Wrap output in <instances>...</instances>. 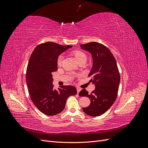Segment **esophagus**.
<instances>
[{
    "mask_svg": "<svg viewBox=\"0 0 148 148\" xmlns=\"http://www.w3.org/2000/svg\"><path fill=\"white\" fill-rule=\"evenodd\" d=\"M77 93L78 94V93L79 92V91H81V88H79L77 87Z\"/></svg>",
    "mask_w": 148,
    "mask_h": 148,
    "instance_id": "34e87169",
    "label": "esophagus"
}]
</instances>
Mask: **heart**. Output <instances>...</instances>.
<instances>
[{"label": "heart", "mask_w": 148, "mask_h": 148, "mask_svg": "<svg viewBox=\"0 0 148 148\" xmlns=\"http://www.w3.org/2000/svg\"><path fill=\"white\" fill-rule=\"evenodd\" d=\"M73 54L77 59V62H79L82 60H86V56L84 52L80 51H75L73 52ZM64 56L63 55H60L59 56L57 59V64L60 65H61L62 60H63Z\"/></svg>", "instance_id": "1"}]
</instances>
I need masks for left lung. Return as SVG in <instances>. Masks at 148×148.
Here are the masks:
<instances>
[{
  "mask_svg": "<svg viewBox=\"0 0 148 148\" xmlns=\"http://www.w3.org/2000/svg\"><path fill=\"white\" fill-rule=\"evenodd\" d=\"M80 47L91 54L92 66L88 77H91L89 82L95 85V89L89 95L83 89L79 96L88 97L91 100L90 105L83 108L84 112L97 117L108 110L116 100L120 81L119 71L115 57L104 45L91 42Z\"/></svg>",
  "mask_w": 148,
  "mask_h": 148,
  "instance_id": "1",
  "label": "left lung"
}]
</instances>
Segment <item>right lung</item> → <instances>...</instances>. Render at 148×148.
Listing matches in <instances>:
<instances>
[{"label":"right lung","mask_w":148,"mask_h":148,"mask_svg":"<svg viewBox=\"0 0 148 148\" xmlns=\"http://www.w3.org/2000/svg\"><path fill=\"white\" fill-rule=\"evenodd\" d=\"M72 47L47 42L36 47L26 70V82L31 99L44 114L55 115L65 108L66 99L77 93L73 86L53 89L52 73L57 70V59L62 52Z\"/></svg>","instance_id":"1"}]
</instances>
